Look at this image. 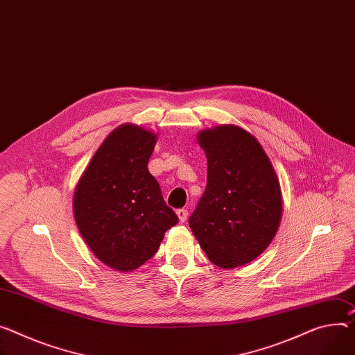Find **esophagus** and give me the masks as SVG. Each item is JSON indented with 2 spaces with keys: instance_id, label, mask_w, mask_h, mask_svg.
Segmentation results:
<instances>
[{
  "instance_id": "34e87169",
  "label": "esophagus",
  "mask_w": 355,
  "mask_h": 355,
  "mask_svg": "<svg viewBox=\"0 0 355 355\" xmlns=\"http://www.w3.org/2000/svg\"><path fill=\"white\" fill-rule=\"evenodd\" d=\"M176 214H178L179 220H180L182 223L186 222V219H187V210H186V209H178V210H176Z\"/></svg>"
}]
</instances>
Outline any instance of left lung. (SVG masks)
I'll return each instance as SVG.
<instances>
[{
    "label": "left lung",
    "instance_id": "1",
    "mask_svg": "<svg viewBox=\"0 0 355 355\" xmlns=\"http://www.w3.org/2000/svg\"><path fill=\"white\" fill-rule=\"evenodd\" d=\"M207 184L189 226L207 259L222 268L260 256L277 233L282 190L270 159L253 135L236 125L202 130Z\"/></svg>",
    "mask_w": 355,
    "mask_h": 355
}]
</instances>
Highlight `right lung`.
Segmentation results:
<instances>
[{"instance_id":"obj_1","label":"right lung","mask_w":355,"mask_h":355,"mask_svg":"<svg viewBox=\"0 0 355 355\" xmlns=\"http://www.w3.org/2000/svg\"><path fill=\"white\" fill-rule=\"evenodd\" d=\"M156 135L125 123L103 141L73 193V216L91 252L106 266L132 271L152 259L178 225L148 162Z\"/></svg>"}]
</instances>
